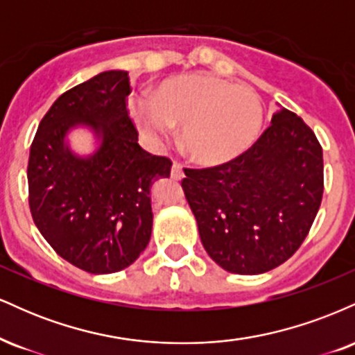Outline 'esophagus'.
I'll return each instance as SVG.
<instances>
[{
	"instance_id": "esophagus-1",
	"label": "esophagus",
	"mask_w": 355,
	"mask_h": 355,
	"mask_svg": "<svg viewBox=\"0 0 355 355\" xmlns=\"http://www.w3.org/2000/svg\"><path fill=\"white\" fill-rule=\"evenodd\" d=\"M172 178L173 180H182L183 178V170L180 164H173L172 165Z\"/></svg>"
}]
</instances>
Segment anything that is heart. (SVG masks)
I'll list each match as a JSON object with an SVG mask.
<instances>
[{"label":"heart","instance_id":"obj_1","mask_svg":"<svg viewBox=\"0 0 355 355\" xmlns=\"http://www.w3.org/2000/svg\"><path fill=\"white\" fill-rule=\"evenodd\" d=\"M137 125L157 144L172 140L173 126H183V148L193 162L214 166L234 160L254 145L263 123L259 95L207 73L164 81L153 101L133 107Z\"/></svg>","mask_w":355,"mask_h":355}]
</instances>
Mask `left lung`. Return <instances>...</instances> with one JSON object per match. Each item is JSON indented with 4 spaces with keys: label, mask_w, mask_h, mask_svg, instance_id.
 <instances>
[{
    "label": "left lung",
    "mask_w": 355,
    "mask_h": 355,
    "mask_svg": "<svg viewBox=\"0 0 355 355\" xmlns=\"http://www.w3.org/2000/svg\"><path fill=\"white\" fill-rule=\"evenodd\" d=\"M182 189L203 247L234 274H263L299 250L322 193L324 158L315 133L280 110L247 152L209 168H183Z\"/></svg>",
    "instance_id": "left-lung-1"
}]
</instances>
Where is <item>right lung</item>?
<instances>
[{
    "label": "right lung",
    "instance_id": "add662e5",
    "mask_svg": "<svg viewBox=\"0 0 355 355\" xmlns=\"http://www.w3.org/2000/svg\"><path fill=\"white\" fill-rule=\"evenodd\" d=\"M130 76L103 71L64 92L40 121L28 160V202L35 225L60 257L89 274L123 270L152 235L150 187L172 162L145 152L128 113ZM102 138L88 159L64 145L73 125Z\"/></svg>",
    "mask_w": 355,
    "mask_h": 355
}]
</instances>
